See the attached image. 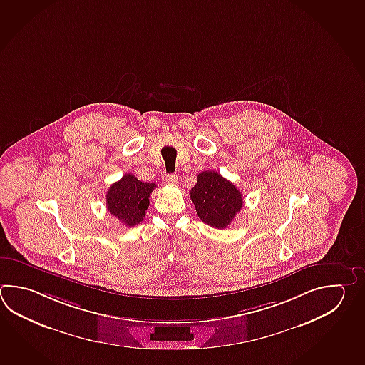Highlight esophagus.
<instances>
[{"mask_svg":"<svg viewBox=\"0 0 365 365\" xmlns=\"http://www.w3.org/2000/svg\"><path fill=\"white\" fill-rule=\"evenodd\" d=\"M165 182H166L168 185H175V183L178 182V177H177L175 174H168V175L165 177Z\"/></svg>","mask_w":365,"mask_h":365,"instance_id":"obj_1","label":"esophagus"}]
</instances>
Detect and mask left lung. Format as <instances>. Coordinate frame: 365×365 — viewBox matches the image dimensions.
<instances>
[{
    "mask_svg": "<svg viewBox=\"0 0 365 365\" xmlns=\"http://www.w3.org/2000/svg\"><path fill=\"white\" fill-rule=\"evenodd\" d=\"M197 216L216 229H226L243 207V195L217 171H202L190 191Z\"/></svg>",
    "mask_w": 365,
    "mask_h": 365,
    "instance_id": "8db88e82",
    "label": "left lung"
}]
</instances>
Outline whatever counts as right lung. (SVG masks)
Masks as SVG:
<instances>
[{
	"mask_svg": "<svg viewBox=\"0 0 365 365\" xmlns=\"http://www.w3.org/2000/svg\"><path fill=\"white\" fill-rule=\"evenodd\" d=\"M157 187L147 183L133 174H125L120 180L113 183L106 192V208L127 227L143 221L149 207V196Z\"/></svg>",
	"mask_w": 365,
	"mask_h": 365,
	"instance_id": "add662e5",
	"label": "right lung"
}]
</instances>
